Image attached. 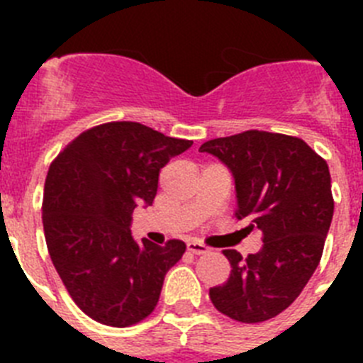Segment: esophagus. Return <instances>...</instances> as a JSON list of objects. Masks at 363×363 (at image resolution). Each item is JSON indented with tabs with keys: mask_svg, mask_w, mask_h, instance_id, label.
I'll return each instance as SVG.
<instances>
[{
	"mask_svg": "<svg viewBox=\"0 0 363 363\" xmlns=\"http://www.w3.org/2000/svg\"><path fill=\"white\" fill-rule=\"evenodd\" d=\"M187 251L192 252V255H205V252H209V247L203 245L201 242H196V240H189Z\"/></svg>",
	"mask_w": 363,
	"mask_h": 363,
	"instance_id": "34e87169",
	"label": "esophagus"
}]
</instances>
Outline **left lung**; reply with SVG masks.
Returning <instances> with one entry per match:
<instances>
[{
    "mask_svg": "<svg viewBox=\"0 0 363 363\" xmlns=\"http://www.w3.org/2000/svg\"><path fill=\"white\" fill-rule=\"evenodd\" d=\"M200 150L233 172L234 216L264 233L256 255L223 251L230 274L211 287V301L236 322L274 318L300 296L322 258L335 211L327 162L300 138L267 130L216 138Z\"/></svg>",
    "mask_w": 363,
    "mask_h": 363,
    "instance_id": "8db88e82",
    "label": "left lung"
}]
</instances>
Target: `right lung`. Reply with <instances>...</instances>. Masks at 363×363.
Masks as SVG:
<instances>
[{
  "mask_svg": "<svg viewBox=\"0 0 363 363\" xmlns=\"http://www.w3.org/2000/svg\"><path fill=\"white\" fill-rule=\"evenodd\" d=\"M191 145L111 121L74 138L50 163L41 207L47 249L74 303L96 322L134 325L158 303L185 243H138L130 220L138 203L152 205L162 167Z\"/></svg>",
  "mask_w": 363,
  "mask_h": 363,
  "instance_id": "1",
  "label": "right lung"
}]
</instances>
